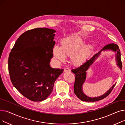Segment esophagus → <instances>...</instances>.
I'll return each mask as SVG.
<instances>
[{"label": "esophagus", "mask_w": 125, "mask_h": 125, "mask_svg": "<svg viewBox=\"0 0 125 125\" xmlns=\"http://www.w3.org/2000/svg\"><path fill=\"white\" fill-rule=\"evenodd\" d=\"M70 69L68 68V67H66L64 68V72H66V71H70Z\"/></svg>", "instance_id": "esophagus-1"}]
</instances>
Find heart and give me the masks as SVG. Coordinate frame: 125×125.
I'll list each match as a JSON object with an SVG mask.
<instances>
[{"instance_id": "obj_1", "label": "heart", "mask_w": 125, "mask_h": 125, "mask_svg": "<svg viewBox=\"0 0 125 125\" xmlns=\"http://www.w3.org/2000/svg\"><path fill=\"white\" fill-rule=\"evenodd\" d=\"M82 39L76 36H69L61 41V47L55 45L53 49L54 57L63 62L65 56L71 57V61L75 65H81L88 58L91 49L90 44H83Z\"/></svg>"}]
</instances>
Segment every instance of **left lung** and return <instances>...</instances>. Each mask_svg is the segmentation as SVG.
<instances>
[{
    "label": "left lung",
    "mask_w": 125,
    "mask_h": 125,
    "mask_svg": "<svg viewBox=\"0 0 125 125\" xmlns=\"http://www.w3.org/2000/svg\"><path fill=\"white\" fill-rule=\"evenodd\" d=\"M105 50H112L116 52V60L117 62V65L120 68V69H122V63L121 59V52L119 46L115 43H110L104 46L100 52L94 55L93 57L90 59L89 60H88L87 61L83 63L80 66L71 70V71L75 74V82L74 84V92L76 96L83 101L95 102L102 100L109 95L115 86L116 83L111 87L104 94L97 97H89L83 93L82 86L86 78V71L88 70L91 65L93 63L95 59L99 56L101 51Z\"/></svg>",
    "instance_id": "8db88e82"
}]
</instances>
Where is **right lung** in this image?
I'll return each mask as SVG.
<instances>
[{"label":"right lung","mask_w":125,"mask_h":125,"mask_svg":"<svg viewBox=\"0 0 125 125\" xmlns=\"http://www.w3.org/2000/svg\"><path fill=\"white\" fill-rule=\"evenodd\" d=\"M55 30L37 28L20 36L10 52L8 66L15 88L29 100H45L52 93L55 81L64 70L52 68L50 63Z\"/></svg>","instance_id":"add662e5"}]
</instances>
